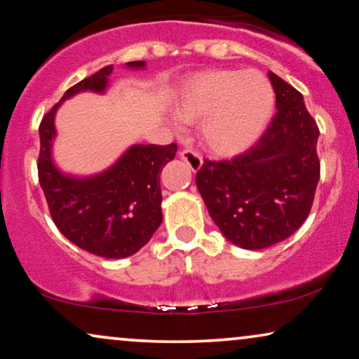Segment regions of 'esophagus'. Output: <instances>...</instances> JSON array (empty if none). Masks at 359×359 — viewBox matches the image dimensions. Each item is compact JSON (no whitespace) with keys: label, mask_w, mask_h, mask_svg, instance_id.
I'll list each match as a JSON object with an SVG mask.
<instances>
[{"label":"esophagus","mask_w":359,"mask_h":359,"mask_svg":"<svg viewBox=\"0 0 359 359\" xmlns=\"http://www.w3.org/2000/svg\"><path fill=\"white\" fill-rule=\"evenodd\" d=\"M180 155L181 160H184L192 171H199L202 168V157L194 150H183Z\"/></svg>","instance_id":"obj_1"}]
</instances>
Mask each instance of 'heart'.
I'll return each instance as SVG.
<instances>
[{
    "instance_id": "heart-1",
    "label": "heart",
    "mask_w": 359,
    "mask_h": 359,
    "mask_svg": "<svg viewBox=\"0 0 359 359\" xmlns=\"http://www.w3.org/2000/svg\"><path fill=\"white\" fill-rule=\"evenodd\" d=\"M275 93L257 71L212 69L181 87L173 100L175 116L184 124L199 121L201 144L220 157L252 147L273 115ZM175 129H181L178 121Z\"/></svg>"
}]
</instances>
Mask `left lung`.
Instances as JSON below:
<instances>
[{
  "mask_svg": "<svg viewBox=\"0 0 359 359\" xmlns=\"http://www.w3.org/2000/svg\"><path fill=\"white\" fill-rule=\"evenodd\" d=\"M277 115L259 142L238 157L202 165L196 184L228 241L264 249L303 225L319 183V128L301 93L269 72Z\"/></svg>",
  "mask_w": 359,
  "mask_h": 359,
  "instance_id": "left-lung-1",
  "label": "left lung"
}]
</instances>
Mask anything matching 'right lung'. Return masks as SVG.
I'll list each match as a JSON object with an SVG mask.
<instances>
[{
    "label": "right lung",
    "instance_id": "add662e5",
    "mask_svg": "<svg viewBox=\"0 0 359 359\" xmlns=\"http://www.w3.org/2000/svg\"><path fill=\"white\" fill-rule=\"evenodd\" d=\"M128 69H145L131 61ZM113 66H107L65 92L41 119L39 180L55 225L84 251L105 259H124L150 241L162 223L160 173L175 158L178 145L134 144L93 175H72L55 162V118L58 108L77 93H107Z\"/></svg>",
    "mask_w": 359,
    "mask_h": 359
}]
</instances>
